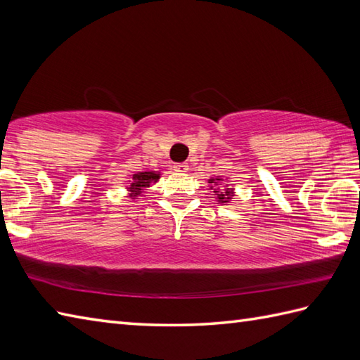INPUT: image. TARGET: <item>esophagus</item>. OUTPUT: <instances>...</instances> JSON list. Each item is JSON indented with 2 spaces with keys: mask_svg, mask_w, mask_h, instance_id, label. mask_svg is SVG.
Returning <instances> with one entry per match:
<instances>
[{
  "mask_svg": "<svg viewBox=\"0 0 360 360\" xmlns=\"http://www.w3.org/2000/svg\"><path fill=\"white\" fill-rule=\"evenodd\" d=\"M188 163H175L174 165V171L175 172H179V174H185V172H188Z\"/></svg>",
  "mask_w": 360,
  "mask_h": 360,
  "instance_id": "34e87169",
  "label": "esophagus"
}]
</instances>
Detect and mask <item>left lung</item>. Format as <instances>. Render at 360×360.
<instances>
[{
	"instance_id": "obj_1",
	"label": "left lung",
	"mask_w": 360,
	"mask_h": 360,
	"mask_svg": "<svg viewBox=\"0 0 360 360\" xmlns=\"http://www.w3.org/2000/svg\"><path fill=\"white\" fill-rule=\"evenodd\" d=\"M217 181H221V179H210L209 183H212V185H217ZM210 189H212V186H210ZM215 195H217V200L220 201V203H227V201H231V198H233V189L232 188H226V189H214Z\"/></svg>"
}]
</instances>
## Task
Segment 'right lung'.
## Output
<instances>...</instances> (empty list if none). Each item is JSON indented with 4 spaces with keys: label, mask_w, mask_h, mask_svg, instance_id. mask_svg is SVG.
I'll return each mask as SVG.
<instances>
[{
    "label": "right lung",
    "mask_w": 360,
    "mask_h": 360,
    "mask_svg": "<svg viewBox=\"0 0 360 360\" xmlns=\"http://www.w3.org/2000/svg\"><path fill=\"white\" fill-rule=\"evenodd\" d=\"M160 179V174L159 172H154V171H148V172H137L133 175V181L129 183V197L131 198H136L140 197L145 188H150L153 183H155L157 180Z\"/></svg>",
    "instance_id": "1"
}]
</instances>
